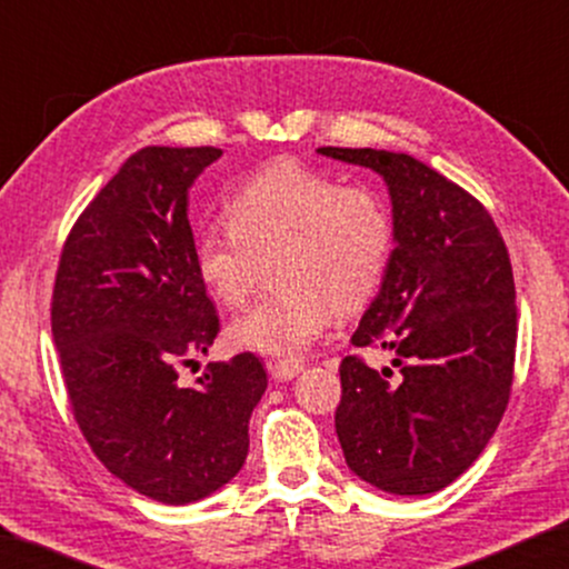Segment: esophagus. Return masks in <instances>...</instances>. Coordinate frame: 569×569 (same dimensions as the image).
Returning a JSON list of instances; mask_svg holds the SVG:
<instances>
[{
	"label": "esophagus",
	"instance_id": "1",
	"mask_svg": "<svg viewBox=\"0 0 569 569\" xmlns=\"http://www.w3.org/2000/svg\"><path fill=\"white\" fill-rule=\"evenodd\" d=\"M267 365L274 380H292L295 376H300L302 368H306L302 360H269Z\"/></svg>",
	"mask_w": 569,
	"mask_h": 569
}]
</instances>
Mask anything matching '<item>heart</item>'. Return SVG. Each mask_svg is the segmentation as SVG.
<instances>
[{"label":"heart","mask_w":569,"mask_h":569,"mask_svg":"<svg viewBox=\"0 0 569 569\" xmlns=\"http://www.w3.org/2000/svg\"><path fill=\"white\" fill-rule=\"evenodd\" d=\"M228 220L207 222L193 238L207 292L240 308L274 256V282L284 290L232 321V345L251 352H308L337 310H362L391 269L396 224L386 199L302 162L279 160L248 178L232 193Z\"/></svg>","instance_id":"obj_1"}]
</instances>
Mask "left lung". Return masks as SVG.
Segmentation results:
<instances>
[{
    "mask_svg": "<svg viewBox=\"0 0 569 569\" xmlns=\"http://www.w3.org/2000/svg\"><path fill=\"white\" fill-rule=\"evenodd\" d=\"M383 176L396 248L355 347L393 352L339 365L337 435L347 466L391 495H432L477 461L508 409L518 308L508 248L479 199L403 152L318 147Z\"/></svg>",
    "mask_w": 569,
    "mask_h": 569,
    "instance_id": "obj_1",
    "label": "left lung"
}]
</instances>
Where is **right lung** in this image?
<instances>
[{
    "instance_id": "obj_1",
    "label": "right lung",
    "mask_w": 569,
    "mask_h": 569,
    "mask_svg": "<svg viewBox=\"0 0 569 569\" xmlns=\"http://www.w3.org/2000/svg\"><path fill=\"white\" fill-rule=\"evenodd\" d=\"M217 147H144L77 217L51 298L69 407L113 477L166 505L197 502L240 471L248 419L267 391L251 352L207 355L220 316L193 267L189 189Z\"/></svg>"
}]
</instances>
